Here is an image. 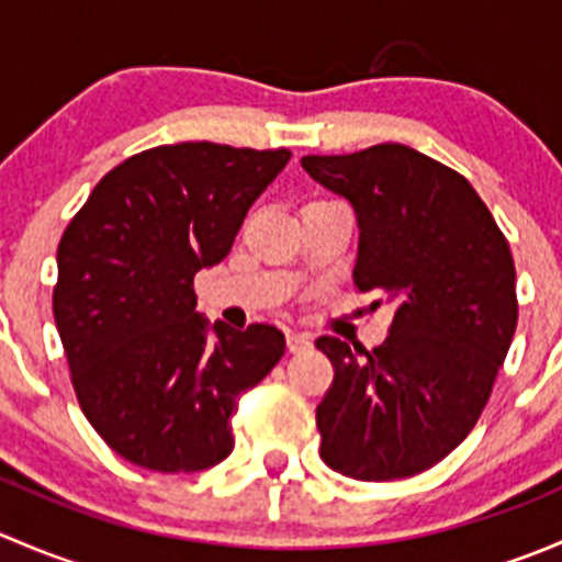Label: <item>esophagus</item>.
I'll return each instance as SVG.
<instances>
[{"label":"esophagus","mask_w":562,"mask_h":562,"mask_svg":"<svg viewBox=\"0 0 562 562\" xmlns=\"http://www.w3.org/2000/svg\"><path fill=\"white\" fill-rule=\"evenodd\" d=\"M310 348H313V337H310V334L288 331V350H291V353H302V350Z\"/></svg>","instance_id":"esophagus-1"}]
</instances>
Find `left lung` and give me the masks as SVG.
<instances>
[{"label": "left lung", "mask_w": 562, "mask_h": 562, "mask_svg": "<svg viewBox=\"0 0 562 562\" xmlns=\"http://www.w3.org/2000/svg\"><path fill=\"white\" fill-rule=\"evenodd\" d=\"M302 168L353 206L356 288L394 307L381 348L315 339L334 367L321 459L356 481L407 479L449 457L490 400L517 328L512 249L470 181L411 146Z\"/></svg>", "instance_id": "obj_1"}]
</instances>
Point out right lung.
Masks as SVG:
<instances>
[{
	"label": "right lung",
	"mask_w": 562,
	"mask_h": 562,
	"mask_svg": "<svg viewBox=\"0 0 562 562\" xmlns=\"http://www.w3.org/2000/svg\"><path fill=\"white\" fill-rule=\"evenodd\" d=\"M291 151L173 144L100 179L56 249L54 321L78 402L138 468L195 473L234 451L236 400L285 353L269 323L195 313L192 280L234 247Z\"/></svg>",
	"instance_id": "add662e5"
}]
</instances>
